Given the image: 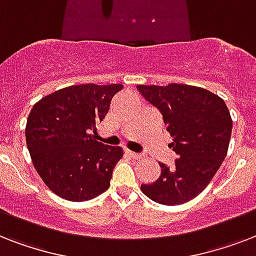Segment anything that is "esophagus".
<instances>
[{
	"label": "esophagus",
	"mask_w": 256,
	"mask_h": 256,
	"mask_svg": "<svg viewBox=\"0 0 256 256\" xmlns=\"http://www.w3.org/2000/svg\"><path fill=\"white\" fill-rule=\"evenodd\" d=\"M124 154H126L128 156H130V158H132V160H140V158H142V156H140V154L132 152V150H128V148H126V150H124Z\"/></svg>",
	"instance_id": "1"
}]
</instances>
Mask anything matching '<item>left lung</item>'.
I'll list each match as a JSON object with an SVG mask.
<instances>
[{
    "instance_id": "1",
    "label": "left lung",
    "mask_w": 256,
    "mask_h": 256,
    "mask_svg": "<svg viewBox=\"0 0 256 256\" xmlns=\"http://www.w3.org/2000/svg\"><path fill=\"white\" fill-rule=\"evenodd\" d=\"M136 88L162 112L178 156L171 166L160 164V178L140 184V190L160 204H183L206 188L226 158L232 130L230 112L220 96L198 86Z\"/></svg>"
}]
</instances>
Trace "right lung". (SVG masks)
Returning a JSON list of instances; mask_svg holds the SVG:
<instances>
[{
  "mask_svg": "<svg viewBox=\"0 0 256 256\" xmlns=\"http://www.w3.org/2000/svg\"><path fill=\"white\" fill-rule=\"evenodd\" d=\"M124 85L84 84L60 88L34 104L26 122V146L38 175L56 195L85 202L108 190L124 156L90 134Z\"/></svg>",
  "mask_w": 256,
  "mask_h": 256,
  "instance_id": "add662e5",
  "label": "right lung"
}]
</instances>
